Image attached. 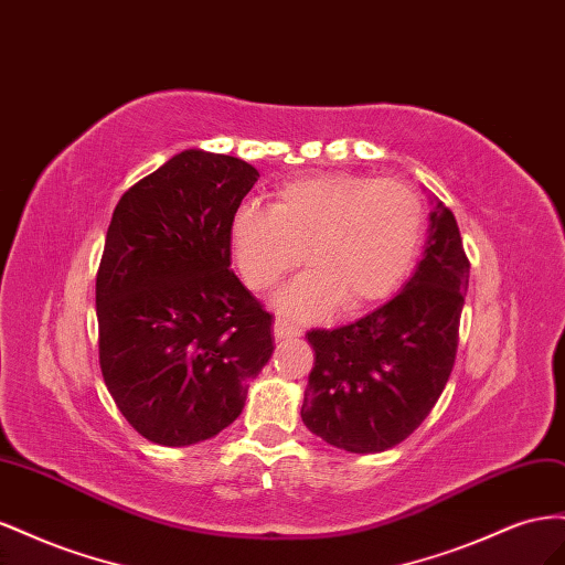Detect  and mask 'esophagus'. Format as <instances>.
Listing matches in <instances>:
<instances>
[{"mask_svg":"<svg viewBox=\"0 0 565 565\" xmlns=\"http://www.w3.org/2000/svg\"><path fill=\"white\" fill-rule=\"evenodd\" d=\"M294 335H298V331L286 327L284 321H274V338H277V341H288V338H294Z\"/></svg>","mask_w":565,"mask_h":565,"instance_id":"obj_1","label":"esophagus"}]
</instances>
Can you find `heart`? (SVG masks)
Here are the masks:
<instances>
[{"mask_svg": "<svg viewBox=\"0 0 565 565\" xmlns=\"http://www.w3.org/2000/svg\"><path fill=\"white\" fill-rule=\"evenodd\" d=\"M424 224V203L407 184L319 172L281 184L269 211L236 207L230 238L241 277L257 294L308 255L312 269L277 296V312L288 321H317L338 302L358 315L388 300L416 265Z\"/></svg>", "mask_w": 565, "mask_h": 565, "instance_id": "b5f03b06", "label": "heart"}]
</instances>
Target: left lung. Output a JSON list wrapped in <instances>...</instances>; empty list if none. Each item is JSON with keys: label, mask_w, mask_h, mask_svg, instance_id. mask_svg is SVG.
I'll return each mask as SVG.
<instances>
[{"label": "left lung", "mask_w": 565, "mask_h": 565, "mask_svg": "<svg viewBox=\"0 0 565 565\" xmlns=\"http://www.w3.org/2000/svg\"><path fill=\"white\" fill-rule=\"evenodd\" d=\"M469 269L457 220L435 201L424 260L402 291L348 327L308 331L302 424L354 455L409 438L452 374Z\"/></svg>", "instance_id": "obj_1"}]
</instances>
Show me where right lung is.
Returning <instances> with one entry per match:
<instances>
[{
    "label": "right lung",
    "instance_id": "1",
    "mask_svg": "<svg viewBox=\"0 0 565 565\" xmlns=\"http://www.w3.org/2000/svg\"><path fill=\"white\" fill-rule=\"evenodd\" d=\"M257 177L246 160L189 149L113 211L96 271L99 364L122 416L156 445L234 424L271 358V315L230 269L232 215Z\"/></svg>",
    "mask_w": 565,
    "mask_h": 565
}]
</instances>
